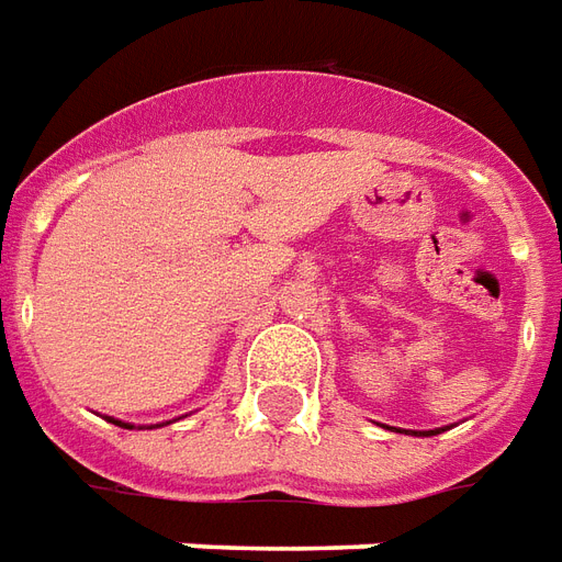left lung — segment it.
Returning a JSON list of instances; mask_svg holds the SVG:
<instances>
[{"instance_id": "8db88e82", "label": "left lung", "mask_w": 562, "mask_h": 562, "mask_svg": "<svg viewBox=\"0 0 562 562\" xmlns=\"http://www.w3.org/2000/svg\"><path fill=\"white\" fill-rule=\"evenodd\" d=\"M422 434H425V431H422ZM428 434H437V431H428Z\"/></svg>"}]
</instances>
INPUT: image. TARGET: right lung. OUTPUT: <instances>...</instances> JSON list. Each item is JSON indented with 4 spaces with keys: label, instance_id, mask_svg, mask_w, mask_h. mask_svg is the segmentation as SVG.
<instances>
[{
    "label": "right lung",
    "instance_id": "1",
    "mask_svg": "<svg viewBox=\"0 0 562 562\" xmlns=\"http://www.w3.org/2000/svg\"><path fill=\"white\" fill-rule=\"evenodd\" d=\"M116 425H122V422H116ZM122 428H131V425H122Z\"/></svg>",
    "mask_w": 562,
    "mask_h": 562
}]
</instances>
